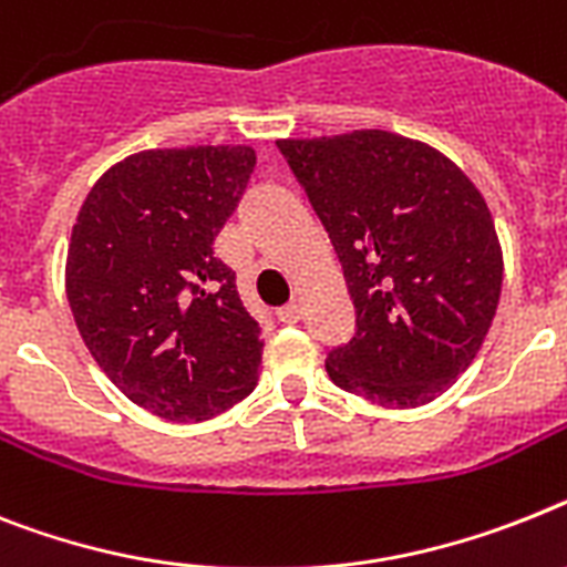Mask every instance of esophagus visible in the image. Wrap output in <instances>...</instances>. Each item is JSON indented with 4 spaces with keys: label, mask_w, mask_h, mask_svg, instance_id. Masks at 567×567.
<instances>
[{
    "label": "esophagus",
    "mask_w": 567,
    "mask_h": 567,
    "mask_svg": "<svg viewBox=\"0 0 567 567\" xmlns=\"http://www.w3.org/2000/svg\"><path fill=\"white\" fill-rule=\"evenodd\" d=\"M276 317H279V322H285V326H293V322L302 320V308L297 306V302H291V306H285L276 311Z\"/></svg>",
    "instance_id": "esophagus-1"
}]
</instances>
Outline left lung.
Here are the masks:
<instances>
[{
	"instance_id": "8db88e82",
	"label": "left lung",
	"mask_w": 567,
	"mask_h": 567,
	"mask_svg": "<svg viewBox=\"0 0 567 567\" xmlns=\"http://www.w3.org/2000/svg\"><path fill=\"white\" fill-rule=\"evenodd\" d=\"M340 256L357 328L328 378L389 409L453 386L482 349L504 259L484 195L435 146L383 130L276 141Z\"/></svg>"
}]
</instances>
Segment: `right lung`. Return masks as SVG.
I'll use <instances>...</instances> for the list:
<instances>
[{"label":"right lung","instance_id":"obj_1","mask_svg":"<svg viewBox=\"0 0 567 567\" xmlns=\"http://www.w3.org/2000/svg\"><path fill=\"white\" fill-rule=\"evenodd\" d=\"M254 166L250 146L135 152L100 175L71 230L65 293L85 349L164 421H210L259 380V322L213 256Z\"/></svg>","mask_w":567,"mask_h":567}]
</instances>
